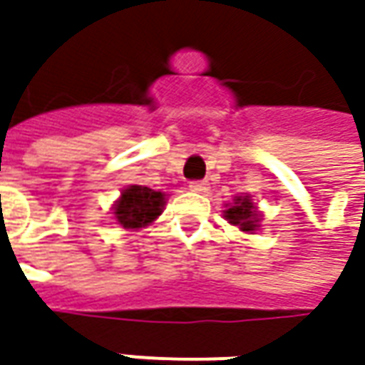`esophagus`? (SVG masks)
Returning a JSON list of instances; mask_svg holds the SVG:
<instances>
[{"label":"esophagus","mask_w":365,"mask_h":365,"mask_svg":"<svg viewBox=\"0 0 365 365\" xmlns=\"http://www.w3.org/2000/svg\"><path fill=\"white\" fill-rule=\"evenodd\" d=\"M189 189L192 190V192H199V195H205V192L209 190V185H207L205 180H192V182H189Z\"/></svg>","instance_id":"esophagus-1"}]
</instances>
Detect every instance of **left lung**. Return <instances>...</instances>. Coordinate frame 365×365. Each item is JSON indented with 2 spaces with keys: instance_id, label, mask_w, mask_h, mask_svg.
<instances>
[{
  "instance_id": "1",
  "label": "left lung",
  "mask_w": 365,
  "mask_h": 365,
  "mask_svg": "<svg viewBox=\"0 0 365 365\" xmlns=\"http://www.w3.org/2000/svg\"><path fill=\"white\" fill-rule=\"evenodd\" d=\"M223 217L227 219V223L240 227L242 232L256 233L259 230L262 211H259L258 205L254 203V199L250 195H240V197L233 199L232 203L225 205Z\"/></svg>"
}]
</instances>
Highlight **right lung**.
I'll use <instances>...</instances> for the list:
<instances>
[{"instance_id":"obj_1","label":"right lung","mask_w":365,"mask_h":365,"mask_svg":"<svg viewBox=\"0 0 365 365\" xmlns=\"http://www.w3.org/2000/svg\"><path fill=\"white\" fill-rule=\"evenodd\" d=\"M166 195L142 185H130L121 190L120 199L111 207L115 223L123 230H142L162 215Z\"/></svg>"}]
</instances>
